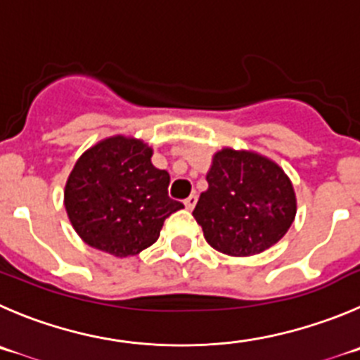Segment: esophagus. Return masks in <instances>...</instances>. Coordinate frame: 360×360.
Segmentation results:
<instances>
[{"label":"esophagus","mask_w":360,"mask_h":360,"mask_svg":"<svg viewBox=\"0 0 360 360\" xmlns=\"http://www.w3.org/2000/svg\"><path fill=\"white\" fill-rule=\"evenodd\" d=\"M195 204H197V195H190L186 200H184V206H186V210L190 211L195 207Z\"/></svg>","instance_id":"1"}]
</instances>
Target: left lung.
I'll return each instance as SVG.
<instances>
[{
  "label": "left lung",
  "instance_id": "obj_1",
  "mask_svg": "<svg viewBox=\"0 0 360 360\" xmlns=\"http://www.w3.org/2000/svg\"><path fill=\"white\" fill-rule=\"evenodd\" d=\"M193 210L204 238L227 256H254L277 243L297 213L293 184L268 158L221 149Z\"/></svg>",
  "mask_w": 360,
  "mask_h": 360
}]
</instances>
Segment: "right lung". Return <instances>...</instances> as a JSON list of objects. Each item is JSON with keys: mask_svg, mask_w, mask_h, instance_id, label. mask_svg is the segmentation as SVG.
Here are the masks:
<instances>
[{"mask_svg": "<svg viewBox=\"0 0 360 360\" xmlns=\"http://www.w3.org/2000/svg\"><path fill=\"white\" fill-rule=\"evenodd\" d=\"M142 140L112 136L90 147L65 184V210L86 245L115 257L136 256L160 238L183 204L169 197L170 176L150 163Z\"/></svg>", "mask_w": 360, "mask_h": 360, "instance_id": "1", "label": "right lung"}]
</instances>
